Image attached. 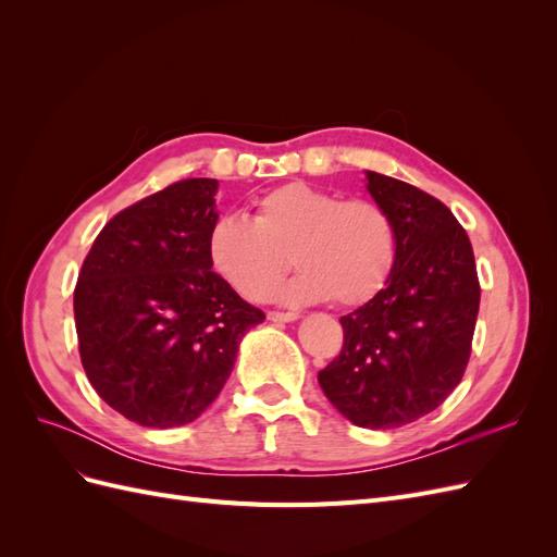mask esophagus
<instances>
[{"label":"esophagus","mask_w":557,"mask_h":557,"mask_svg":"<svg viewBox=\"0 0 557 557\" xmlns=\"http://www.w3.org/2000/svg\"><path fill=\"white\" fill-rule=\"evenodd\" d=\"M267 318L272 320V323H293V320H297L299 318V313H281V311H269L267 313Z\"/></svg>","instance_id":"34e87169"}]
</instances>
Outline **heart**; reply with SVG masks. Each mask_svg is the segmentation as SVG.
<instances>
[{
	"label": "heart",
	"instance_id": "heart-1",
	"mask_svg": "<svg viewBox=\"0 0 557 557\" xmlns=\"http://www.w3.org/2000/svg\"><path fill=\"white\" fill-rule=\"evenodd\" d=\"M215 274L250 301L269 297L293 258L299 269L278 297L288 305L330 299L360 307L376 297L397 260L393 218L372 199H342L307 183H285L256 201L252 221L221 215L209 230Z\"/></svg>",
	"mask_w": 557,
	"mask_h": 557
}]
</instances>
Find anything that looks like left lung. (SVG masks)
Instances as JSON below:
<instances>
[{"label":"left lung","instance_id":"8db88e82","mask_svg":"<svg viewBox=\"0 0 557 557\" xmlns=\"http://www.w3.org/2000/svg\"><path fill=\"white\" fill-rule=\"evenodd\" d=\"M393 218L397 260L385 288L342 315L344 348L318 383L352 425L393 430L428 416L460 383L481 288L467 232L416 185L364 172Z\"/></svg>","mask_w":557,"mask_h":557}]
</instances>
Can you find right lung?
Returning <instances> with one entry per match:
<instances>
[{"mask_svg":"<svg viewBox=\"0 0 557 557\" xmlns=\"http://www.w3.org/2000/svg\"><path fill=\"white\" fill-rule=\"evenodd\" d=\"M215 178H188L121 211L74 290L81 362L111 409L144 428L205 413L264 313L211 272Z\"/></svg>","mask_w":557,"mask_h":557,"instance_id":"right-lung-1","label":"right lung"}]
</instances>
